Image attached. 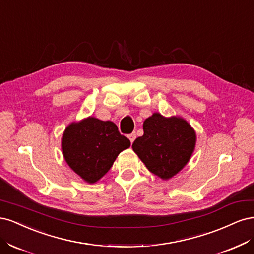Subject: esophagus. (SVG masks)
I'll return each mask as SVG.
<instances>
[{
  "mask_svg": "<svg viewBox=\"0 0 254 254\" xmlns=\"http://www.w3.org/2000/svg\"><path fill=\"white\" fill-rule=\"evenodd\" d=\"M128 137H129V140H130V142H131V144L133 143V141L135 140V137H136V133L135 132H132V133H130L129 135H128Z\"/></svg>",
  "mask_w": 254,
  "mask_h": 254,
  "instance_id": "1",
  "label": "esophagus"
}]
</instances>
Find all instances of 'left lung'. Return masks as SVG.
Here are the masks:
<instances>
[{"label":"left lung","instance_id":"8db88e82","mask_svg":"<svg viewBox=\"0 0 254 254\" xmlns=\"http://www.w3.org/2000/svg\"><path fill=\"white\" fill-rule=\"evenodd\" d=\"M143 130L132 149L148 171L164 180L178 174L195 149L194 129L181 118H165L156 112L145 120Z\"/></svg>","mask_w":254,"mask_h":254}]
</instances>
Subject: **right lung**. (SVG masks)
Listing matches in <instances>:
<instances>
[{
	"instance_id": "1",
	"label": "right lung",
	"mask_w": 254,
	"mask_h": 254,
	"mask_svg": "<svg viewBox=\"0 0 254 254\" xmlns=\"http://www.w3.org/2000/svg\"><path fill=\"white\" fill-rule=\"evenodd\" d=\"M129 146L130 141L114 123L93 117L68 125L61 141L66 163L88 183L101 179Z\"/></svg>"
}]
</instances>
